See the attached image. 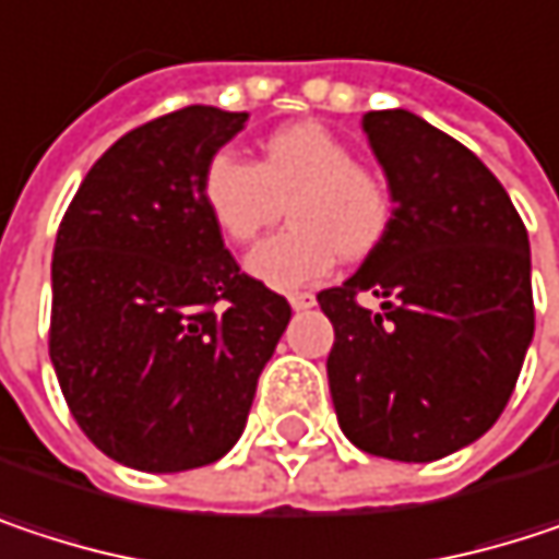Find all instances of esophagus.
Wrapping results in <instances>:
<instances>
[{"label":"esophagus","mask_w":559,"mask_h":559,"mask_svg":"<svg viewBox=\"0 0 559 559\" xmlns=\"http://www.w3.org/2000/svg\"><path fill=\"white\" fill-rule=\"evenodd\" d=\"M287 300H290V307H294V310H310V307L317 304V297H313L310 290H290V294H287Z\"/></svg>","instance_id":"34e87169"}]
</instances>
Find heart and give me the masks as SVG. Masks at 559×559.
I'll use <instances>...</instances> for the list:
<instances>
[{
	"label": "heart",
	"instance_id": "heart-1",
	"mask_svg": "<svg viewBox=\"0 0 559 559\" xmlns=\"http://www.w3.org/2000/svg\"><path fill=\"white\" fill-rule=\"evenodd\" d=\"M200 200L229 246L255 242L287 203L290 226L249 255V272L272 287L320 281L336 259H366L391 226V190L376 168L320 122L269 132L252 162L216 152L200 170Z\"/></svg>",
	"mask_w": 559,
	"mask_h": 559
}]
</instances>
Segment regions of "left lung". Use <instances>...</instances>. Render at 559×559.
Segmentation results:
<instances>
[{"instance_id":"1","label":"left lung","mask_w":559,"mask_h":559,"mask_svg":"<svg viewBox=\"0 0 559 559\" xmlns=\"http://www.w3.org/2000/svg\"><path fill=\"white\" fill-rule=\"evenodd\" d=\"M391 226L362 269L317 294L343 433L366 453L430 463L504 411L534 336L527 229L499 177L414 112H366ZM372 293L379 311L361 307Z\"/></svg>"}]
</instances>
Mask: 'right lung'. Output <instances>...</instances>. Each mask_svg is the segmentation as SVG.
Masks as SVG:
<instances>
[{
  "label": "right lung",
  "mask_w": 559,
  "mask_h": 559,
  "mask_svg": "<svg viewBox=\"0 0 559 559\" xmlns=\"http://www.w3.org/2000/svg\"><path fill=\"white\" fill-rule=\"evenodd\" d=\"M246 119L187 106L132 129L86 170L57 229V382L80 430L142 473L197 469L233 450L290 320L200 200L206 158Z\"/></svg>",
  "instance_id": "add662e5"
}]
</instances>
